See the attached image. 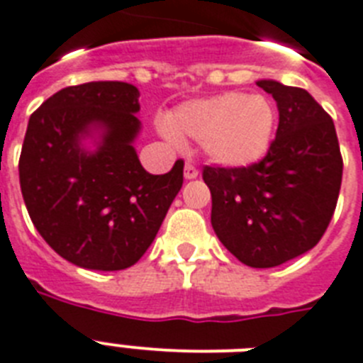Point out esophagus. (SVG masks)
I'll return each mask as SVG.
<instances>
[{"label": "esophagus", "instance_id": "esophagus-1", "mask_svg": "<svg viewBox=\"0 0 363 363\" xmlns=\"http://www.w3.org/2000/svg\"><path fill=\"white\" fill-rule=\"evenodd\" d=\"M184 176H185V179H194V178H199V169H196V167H194L193 163H185Z\"/></svg>", "mask_w": 363, "mask_h": 363}]
</instances>
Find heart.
Here are the masks:
<instances>
[{
  "label": "heart",
  "instance_id": "obj_1",
  "mask_svg": "<svg viewBox=\"0 0 363 363\" xmlns=\"http://www.w3.org/2000/svg\"><path fill=\"white\" fill-rule=\"evenodd\" d=\"M274 130V109L262 94H224L187 101L161 122L167 139L202 143L209 160L230 169H241L267 154Z\"/></svg>",
  "mask_w": 363,
  "mask_h": 363
}]
</instances>
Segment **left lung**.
Here are the masks:
<instances>
[{
  "label": "left lung",
  "mask_w": 363,
  "mask_h": 363,
  "mask_svg": "<svg viewBox=\"0 0 363 363\" xmlns=\"http://www.w3.org/2000/svg\"><path fill=\"white\" fill-rule=\"evenodd\" d=\"M277 101V139L259 163L203 167L211 226L239 262L282 265L313 248L340 196L343 160L336 128L311 94L274 79L256 81Z\"/></svg>",
  "instance_id": "8db88e82"
}]
</instances>
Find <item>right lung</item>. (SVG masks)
Listing matches in <instances>:
<instances>
[{
	"mask_svg": "<svg viewBox=\"0 0 363 363\" xmlns=\"http://www.w3.org/2000/svg\"><path fill=\"white\" fill-rule=\"evenodd\" d=\"M139 96L124 81L67 86L27 124L18 164L23 202L44 241L77 267L135 265L184 184L182 160L167 174L143 169L133 146Z\"/></svg>",
	"mask_w": 363,
	"mask_h": 363,
	"instance_id": "right-lung-1",
	"label": "right lung"
}]
</instances>
